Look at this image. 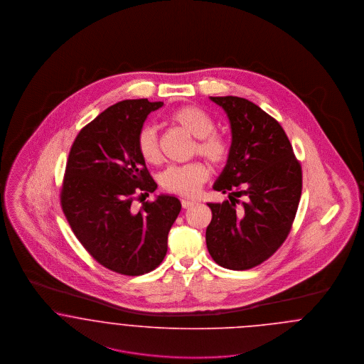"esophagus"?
<instances>
[{"mask_svg":"<svg viewBox=\"0 0 364 364\" xmlns=\"http://www.w3.org/2000/svg\"><path fill=\"white\" fill-rule=\"evenodd\" d=\"M181 204H182V208L188 209V208H190V206L194 205V204H196V201H193V200H186V198H183V200H181Z\"/></svg>","mask_w":364,"mask_h":364,"instance_id":"34e87169","label":"esophagus"}]
</instances>
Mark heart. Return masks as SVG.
Masks as SVG:
<instances>
[{"instance_id": "heart-1", "label": "heart", "mask_w": 364, "mask_h": 364, "mask_svg": "<svg viewBox=\"0 0 364 364\" xmlns=\"http://www.w3.org/2000/svg\"><path fill=\"white\" fill-rule=\"evenodd\" d=\"M173 125L183 129L196 144L193 151L213 164H222L230 155V144L222 133L215 130V121L206 111L196 106H183L168 117ZM137 149L148 164H158L161 160L156 129L144 127L137 136ZM209 178V170L201 161L171 166L161 174V185L167 191L181 196H194Z\"/></svg>"}]
</instances>
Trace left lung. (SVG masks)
I'll list each match as a JSON object with an SVG mask.
<instances>
[{
  "label": "left lung",
  "mask_w": 364,
  "mask_h": 364,
  "mask_svg": "<svg viewBox=\"0 0 364 364\" xmlns=\"http://www.w3.org/2000/svg\"><path fill=\"white\" fill-rule=\"evenodd\" d=\"M210 99L228 115L232 144L213 186L228 193L230 201L208 204L212 220L206 247L223 268L246 270L267 261L288 237L301 200V161L284 129L253 102L237 96Z\"/></svg>",
  "instance_id": "1"
}]
</instances>
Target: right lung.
Instances as JSON below:
<instances>
[{
  "label": "right lung",
  "instance_id": "right-lung-1",
  "mask_svg": "<svg viewBox=\"0 0 364 364\" xmlns=\"http://www.w3.org/2000/svg\"><path fill=\"white\" fill-rule=\"evenodd\" d=\"M163 102L129 99L99 114L72 144L61 208L73 234L100 265L125 276L158 268L181 212L173 196L142 201L158 185L137 149V136ZM140 199L142 206H132Z\"/></svg>",
  "mask_w": 364,
  "mask_h": 364
}]
</instances>
